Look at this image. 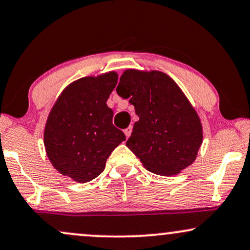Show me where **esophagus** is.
Here are the masks:
<instances>
[{"label":"esophagus","mask_w":250,"mask_h":250,"mask_svg":"<svg viewBox=\"0 0 250 250\" xmlns=\"http://www.w3.org/2000/svg\"><path fill=\"white\" fill-rule=\"evenodd\" d=\"M130 134H131V127H128V128H125V137H129L130 136Z\"/></svg>","instance_id":"1"}]
</instances>
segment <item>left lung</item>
I'll use <instances>...</instances> for the list:
<instances>
[{
    "instance_id": "obj_1",
    "label": "left lung",
    "mask_w": 250,
    "mask_h": 250,
    "mask_svg": "<svg viewBox=\"0 0 250 250\" xmlns=\"http://www.w3.org/2000/svg\"><path fill=\"white\" fill-rule=\"evenodd\" d=\"M116 92L138 121L125 143L150 172L173 176L190 167L203 143V125L184 93L159 71L125 70Z\"/></svg>"
}]
</instances>
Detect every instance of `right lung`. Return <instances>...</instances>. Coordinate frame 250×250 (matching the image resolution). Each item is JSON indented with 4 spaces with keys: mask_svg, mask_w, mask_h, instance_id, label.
Returning a JSON list of instances; mask_svg holds the SVG:
<instances>
[{
    "mask_svg": "<svg viewBox=\"0 0 250 250\" xmlns=\"http://www.w3.org/2000/svg\"><path fill=\"white\" fill-rule=\"evenodd\" d=\"M116 72L70 83L53 104L44 130V146L53 167L77 183L96 178L125 135L113 125L107 100Z\"/></svg>",
    "mask_w": 250,
    "mask_h": 250,
    "instance_id": "right-lung-1",
    "label": "right lung"
}]
</instances>
